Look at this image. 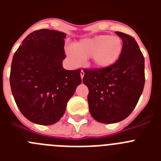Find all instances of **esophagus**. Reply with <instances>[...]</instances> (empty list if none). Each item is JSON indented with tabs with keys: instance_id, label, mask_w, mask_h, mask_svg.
<instances>
[{
	"instance_id": "34e87169",
	"label": "esophagus",
	"mask_w": 161,
	"mask_h": 161,
	"mask_svg": "<svg viewBox=\"0 0 161 161\" xmlns=\"http://www.w3.org/2000/svg\"><path fill=\"white\" fill-rule=\"evenodd\" d=\"M84 76H85V72H84L83 70H81V72H80V77H81V79H83Z\"/></svg>"
}]
</instances>
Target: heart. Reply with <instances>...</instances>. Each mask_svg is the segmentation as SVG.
Wrapping results in <instances>:
<instances>
[{
	"label": "heart",
	"mask_w": 161,
	"mask_h": 161,
	"mask_svg": "<svg viewBox=\"0 0 161 161\" xmlns=\"http://www.w3.org/2000/svg\"><path fill=\"white\" fill-rule=\"evenodd\" d=\"M123 49V41L119 37L103 35L84 38L75 45L74 49L67 48L66 53L75 64H79L81 59L91 58L93 67L105 69L119 60Z\"/></svg>",
	"instance_id": "1"
}]
</instances>
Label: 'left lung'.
<instances>
[{
    "label": "left lung",
    "instance_id": "obj_1",
    "mask_svg": "<svg viewBox=\"0 0 161 161\" xmlns=\"http://www.w3.org/2000/svg\"><path fill=\"white\" fill-rule=\"evenodd\" d=\"M115 34L123 44L119 60L105 69L84 70L90 114L106 124L128 117L137 105L145 82L144 57L138 43L124 33Z\"/></svg>",
    "mask_w": 161,
    "mask_h": 161
}]
</instances>
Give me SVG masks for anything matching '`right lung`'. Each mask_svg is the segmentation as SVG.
I'll use <instances>...</instances> for the list:
<instances>
[{
	"label": "right lung",
	"instance_id": "obj_1",
	"mask_svg": "<svg viewBox=\"0 0 161 161\" xmlns=\"http://www.w3.org/2000/svg\"><path fill=\"white\" fill-rule=\"evenodd\" d=\"M65 33L42 29L31 33L14 57L11 90L20 111L39 125L57 123L81 83L80 69L63 68Z\"/></svg>",
	"mask_w": 161,
	"mask_h": 161
}]
</instances>
